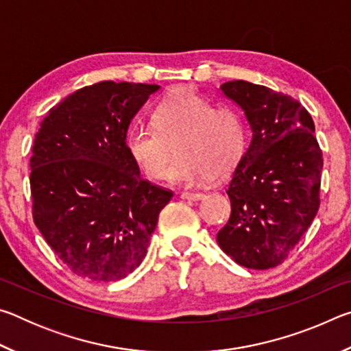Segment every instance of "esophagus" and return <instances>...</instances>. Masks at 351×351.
I'll return each instance as SVG.
<instances>
[{
    "mask_svg": "<svg viewBox=\"0 0 351 351\" xmlns=\"http://www.w3.org/2000/svg\"><path fill=\"white\" fill-rule=\"evenodd\" d=\"M203 197H204V195L199 193V192H182L181 193V198L190 199V201H198V199H201Z\"/></svg>",
    "mask_w": 351,
    "mask_h": 351,
    "instance_id": "1",
    "label": "esophagus"
}]
</instances>
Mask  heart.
Masks as SVG:
<instances>
[{"label":"heart","instance_id":"b5f03b06","mask_svg":"<svg viewBox=\"0 0 351 351\" xmlns=\"http://www.w3.org/2000/svg\"><path fill=\"white\" fill-rule=\"evenodd\" d=\"M247 142L245 119L235 108L217 106L195 91L165 99L153 112V125L136 122L128 128L127 148L142 171L161 180L173 156L167 180L186 186L223 176L243 156Z\"/></svg>","mask_w":351,"mask_h":351}]
</instances>
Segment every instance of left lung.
<instances>
[{
    "mask_svg": "<svg viewBox=\"0 0 351 351\" xmlns=\"http://www.w3.org/2000/svg\"><path fill=\"white\" fill-rule=\"evenodd\" d=\"M219 90L245 112L252 138L226 190L232 212L217 241L245 268H274L319 210L324 161L314 122L295 99L266 86L232 80Z\"/></svg>",
    "mask_w": 351,
    "mask_h": 351,
    "instance_id": "left-lung-1",
    "label": "left lung"
}]
</instances>
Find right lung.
Here are the masks:
<instances>
[{
	"label": "right lung",
	"instance_id": "1",
	"mask_svg": "<svg viewBox=\"0 0 351 351\" xmlns=\"http://www.w3.org/2000/svg\"><path fill=\"white\" fill-rule=\"evenodd\" d=\"M159 88L94 83L40 123L31 158L34 221L77 276L114 282L132 274L173 197L142 180L127 148L130 123Z\"/></svg>",
	"mask_w": 351,
	"mask_h": 351
}]
</instances>
